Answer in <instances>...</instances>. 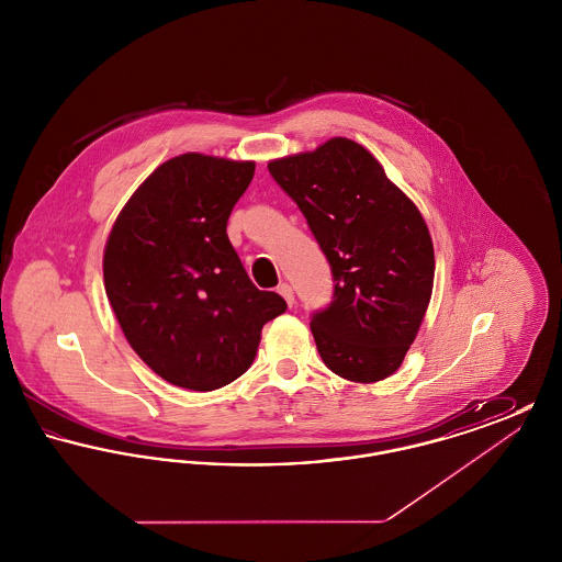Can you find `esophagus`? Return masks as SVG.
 Returning a JSON list of instances; mask_svg holds the SVG:
<instances>
[{"label": "esophagus", "mask_w": 562, "mask_h": 562, "mask_svg": "<svg viewBox=\"0 0 562 562\" xmlns=\"http://www.w3.org/2000/svg\"><path fill=\"white\" fill-rule=\"evenodd\" d=\"M278 293L282 294L284 296V301L289 303V305H293L294 303V293H293V286L291 284H286V282H282L280 286H278Z\"/></svg>", "instance_id": "1"}]
</instances>
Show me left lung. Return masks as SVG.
<instances>
[{"mask_svg": "<svg viewBox=\"0 0 562 562\" xmlns=\"http://www.w3.org/2000/svg\"><path fill=\"white\" fill-rule=\"evenodd\" d=\"M268 168L307 218L333 271V301L310 322L322 362L356 383L396 373L434 286L424 216L373 154L344 136Z\"/></svg>", "mask_w": 562, "mask_h": 562, "instance_id": "8db88e82", "label": "left lung"}]
</instances>
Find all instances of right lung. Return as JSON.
I'll list each match as a JSON object with an SVG mask.
<instances>
[{
    "mask_svg": "<svg viewBox=\"0 0 562 562\" xmlns=\"http://www.w3.org/2000/svg\"><path fill=\"white\" fill-rule=\"evenodd\" d=\"M255 161L183 154L136 189L109 234L103 278L131 348L172 385L211 392L252 364L266 322L286 312L259 291L227 238Z\"/></svg>",
    "mask_w": 562,
    "mask_h": 562,
    "instance_id": "add662e5",
    "label": "right lung"
}]
</instances>
